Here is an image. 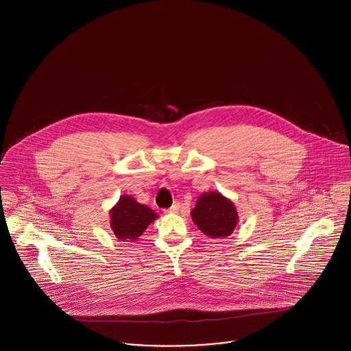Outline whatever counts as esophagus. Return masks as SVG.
Wrapping results in <instances>:
<instances>
[{"instance_id":"34e87169","label":"esophagus","mask_w":351,"mask_h":351,"mask_svg":"<svg viewBox=\"0 0 351 351\" xmlns=\"http://www.w3.org/2000/svg\"><path fill=\"white\" fill-rule=\"evenodd\" d=\"M178 210H180V204H178V202H174V204L167 209L169 213H177Z\"/></svg>"}]
</instances>
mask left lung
<instances>
[{"mask_svg":"<svg viewBox=\"0 0 351 351\" xmlns=\"http://www.w3.org/2000/svg\"><path fill=\"white\" fill-rule=\"evenodd\" d=\"M191 215L196 226L210 238L231 235L238 223V212L234 204L217 192L201 195Z\"/></svg>","mask_w":351,"mask_h":351,"instance_id":"obj_1","label":"left lung"}]
</instances>
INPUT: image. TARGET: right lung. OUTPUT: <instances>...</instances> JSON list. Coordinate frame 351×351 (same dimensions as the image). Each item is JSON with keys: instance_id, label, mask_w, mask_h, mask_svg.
<instances>
[{"instance_id": "add662e5", "label": "right lung", "mask_w": 351, "mask_h": 351, "mask_svg": "<svg viewBox=\"0 0 351 351\" xmlns=\"http://www.w3.org/2000/svg\"><path fill=\"white\" fill-rule=\"evenodd\" d=\"M156 219V213L130 196H121L110 210V227L117 239L127 242L138 239L149 224Z\"/></svg>"}]
</instances>
